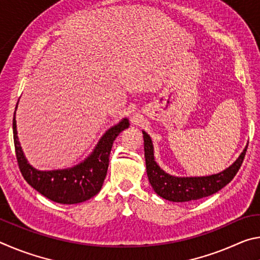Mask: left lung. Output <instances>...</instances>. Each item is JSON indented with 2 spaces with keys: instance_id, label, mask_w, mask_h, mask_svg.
<instances>
[{
  "instance_id": "8db88e82",
  "label": "left lung",
  "mask_w": 260,
  "mask_h": 260,
  "mask_svg": "<svg viewBox=\"0 0 260 260\" xmlns=\"http://www.w3.org/2000/svg\"><path fill=\"white\" fill-rule=\"evenodd\" d=\"M144 140V157L149 182L153 190L162 199L171 202H189L196 201L203 197H208L219 191L227 183H230L245 157L246 149L228 169L218 174L208 175V177H174L164 172L155 161L153 157V146L150 136L143 132Z\"/></svg>"
}]
</instances>
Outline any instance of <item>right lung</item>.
<instances>
[{
    "instance_id": "1",
    "label": "right lung",
    "mask_w": 260,
    "mask_h": 260,
    "mask_svg": "<svg viewBox=\"0 0 260 260\" xmlns=\"http://www.w3.org/2000/svg\"><path fill=\"white\" fill-rule=\"evenodd\" d=\"M15 114L12 128L16 157L21 174L35 190L50 201L60 204L81 203L94 197L101 190L107 177L109 157L113 141L120 134V132L128 128L129 126L128 119L125 118L119 124L111 127L101 138L91 155L71 169L38 171L28 164L21 150L17 136Z\"/></svg>"
}]
</instances>
